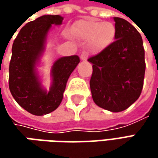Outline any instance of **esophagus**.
<instances>
[{
	"instance_id": "1",
	"label": "esophagus",
	"mask_w": 158,
	"mask_h": 158,
	"mask_svg": "<svg viewBox=\"0 0 158 158\" xmlns=\"http://www.w3.org/2000/svg\"><path fill=\"white\" fill-rule=\"evenodd\" d=\"M80 58H81V60H82V61H86L87 59H88V53L86 52H82V53H81Z\"/></svg>"
}]
</instances>
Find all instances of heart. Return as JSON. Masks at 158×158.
Returning a JSON list of instances; mask_svg holds the SVG:
<instances>
[{"label":"heart","mask_w":158,"mask_h":158,"mask_svg":"<svg viewBox=\"0 0 158 158\" xmlns=\"http://www.w3.org/2000/svg\"><path fill=\"white\" fill-rule=\"evenodd\" d=\"M71 35L77 40L88 41L89 49L91 52H100L113 43L116 28L110 22L83 19L77 21L72 26Z\"/></svg>","instance_id":"b5f03b06"}]
</instances>
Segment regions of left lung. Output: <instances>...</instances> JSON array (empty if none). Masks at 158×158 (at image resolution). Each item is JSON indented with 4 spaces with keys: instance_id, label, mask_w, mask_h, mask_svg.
<instances>
[{
    "instance_id": "1",
    "label": "left lung",
    "mask_w": 158,
    "mask_h": 158,
    "mask_svg": "<svg viewBox=\"0 0 158 158\" xmlns=\"http://www.w3.org/2000/svg\"><path fill=\"white\" fill-rule=\"evenodd\" d=\"M115 41L88 60L95 104L112 112H122L139 98L143 87L145 59L141 34L130 23L114 17Z\"/></svg>"
}]
</instances>
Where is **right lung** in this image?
<instances>
[{
	"label": "right lung",
	"instance_id": "add662e5",
	"mask_svg": "<svg viewBox=\"0 0 158 158\" xmlns=\"http://www.w3.org/2000/svg\"><path fill=\"white\" fill-rule=\"evenodd\" d=\"M60 15H42L22 28L14 40L9 63V90L19 106L30 113L41 116L60 105L71 73L80 62L77 55L58 59L52 68V82L47 92L42 88L36 65L45 50L52 24H61Z\"/></svg>",
	"mask_w": 158,
	"mask_h": 158
}]
</instances>
